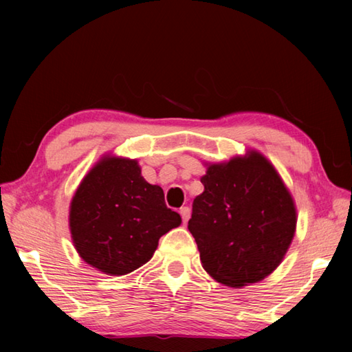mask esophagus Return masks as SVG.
<instances>
[{
  "label": "esophagus",
  "instance_id": "1",
  "mask_svg": "<svg viewBox=\"0 0 352 352\" xmlns=\"http://www.w3.org/2000/svg\"><path fill=\"white\" fill-rule=\"evenodd\" d=\"M180 214H182L183 222L186 223V222L189 221V218H190V208L189 207H182L180 208Z\"/></svg>",
  "mask_w": 352,
  "mask_h": 352
}]
</instances>
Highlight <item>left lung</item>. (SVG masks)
I'll return each mask as SVG.
<instances>
[{
  "instance_id": "obj_1",
  "label": "left lung",
  "mask_w": 352,
  "mask_h": 352,
  "mask_svg": "<svg viewBox=\"0 0 352 352\" xmlns=\"http://www.w3.org/2000/svg\"><path fill=\"white\" fill-rule=\"evenodd\" d=\"M201 183L204 192L193 199L188 228L203 267L230 287L272 274L296 228L295 203L272 163L246 151L208 164Z\"/></svg>"
}]
</instances>
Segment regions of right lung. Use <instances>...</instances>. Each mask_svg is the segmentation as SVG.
Masks as SVG:
<instances>
[{"instance_id":"right-lung-1","label":"right lung","mask_w":352,"mask_h":352,"mask_svg":"<svg viewBox=\"0 0 352 352\" xmlns=\"http://www.w3.org/2000/svg\"><path fill=\"white\" fill-rule=\"evenodd\" d=\"M180 223V214L164 204L160 186L145 182L136 160L111 155L89 170L69 210L80 257L109 275H125L145 265L159 239Z\"/></svg>"}]
</instances>
